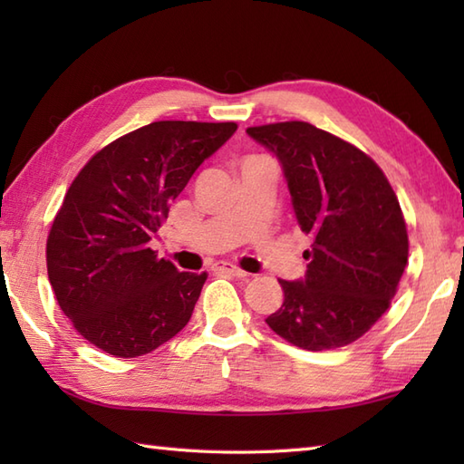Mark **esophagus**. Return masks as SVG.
Listing matches in <instances>:
<instances>
[{"instance_id":"obj_1","label":"esophagus","mask_w":464,"mask_h":464,"mask_svg":"<svg viewBox=\"0 0 464 464\" xmlns=\"http://www.w3.org/2000/svg\"><path fill=\"white\" fill-rule=\"evenodd\" d=\"M211 271L231 275V277H237V279L247 277V273L241 271L239 267H235V265H231V263H215V265H211Z\"/></svg>"}]
</instances>
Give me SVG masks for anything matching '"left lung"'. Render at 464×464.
<instances>
[{
  "label": "left lung",
  "instance_id": "left-lung-1",
  "mask_svg": "<svg viewBox=\"0 0 464 464\" xmlns=\"http://www.w3.org/2000/svg\"><path fill=\"white\" fill-rule=\"evenodd\" d=\"M277 157L301 231L311 235L303 279H279L285 299L265 323L295 347L324 351L362 337L395 297L409 237L381 167L304 121L249 127Z\"/></svg>",
  "mask_w": 464,
  "mask_h": 464
}]
</instances>
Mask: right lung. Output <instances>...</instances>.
<instances>
[{"label":"right lung","mask_w":464,"mask_h":464,"mask_svg":"<svg viewBox=\"0 0 464 464\" xmlns=\"http://www.w3.org/2000/svg\"><path fill=\"white\" fill-rule=\"evenodd\" d=\"M237 123L155 121L95 153L47 237V275L83 339L131 359L191 319L207 273H181L150 247L169 207Z\"/></svg>","instance_id":"add662e5"}]
</instances>
